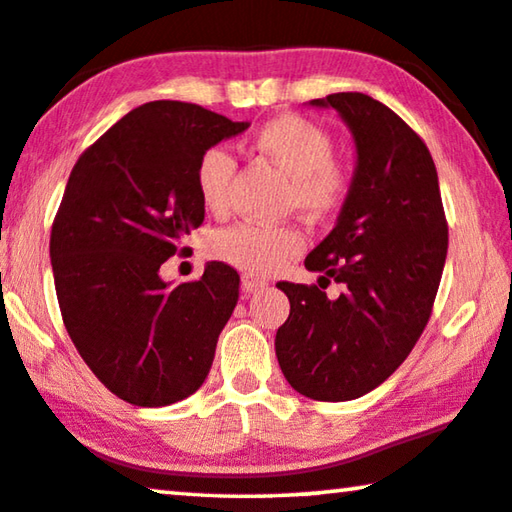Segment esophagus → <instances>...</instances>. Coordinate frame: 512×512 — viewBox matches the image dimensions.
<instances>
[{
    "label": "esophagus",
    "instance_id": "1",
    "mask_svg": "<svg viewBox=\"0 0 512 512\" xmlns=\"http://www.w3.org/2000/svg\"><path fill=\"white\" fill-rule=\"evenodd\" d=\"M266 285H269V282H266L264 278H259V275L246 273L241 278V287H243V291H246V294H257V291H262Z\"/></svg>",
    "mask_w": 512,
    "mask_h": 512
}]
</instances>
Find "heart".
Wrapping results in <instances>:
<instances>
[{
	"instance_id": "obj_1",
	"label": "heart",
	"mask_w": 512,
	"mask_h": 512,
	"mask_svg": "<svg viewBox=\"0 0 512 512\" xmlns=\"http://www.w3.org/2000/svg\"><path fill=\"white\" fill-rule=\"evenodd\" d=\"M257 152L269 157L289 177V205L323 218L337 212L351 189V173L332 159L335 143L326 129L303 116H278L264 123L253 136ZM232 154L209 148L196 166V189L205 209L223 214L230 207L234 180ZM305 248V237L296 225L239 223L216 232L209 253L221 262L250 275L278 271Z\"/></svg>"
}]
</instances>
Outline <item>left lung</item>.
Listing matches in <instances>:
<instances>
[{
    "label": "left lung",
    "mask_w": 512,
    "mask_h": 512,
    "mask_svg": "<svg viewBox=\"0 0 512 512\" xmlns=\"http://www.w3.org/2000/svg\"><path fill=\"white\" fill-rule=\"evenodd\" d=\"M312 107L335 109L355 141L351 189L332 232L305 259L319 287L278 282L289 319L275 355L289 385L314 401L371 392L408 358L440 287L449 227L426 143L364 93H332ZM330 279L345 294L330 301Z\"/></svg>",
    "instance_id": "1"
}]
</instances>
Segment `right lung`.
Here are the masks:
<instances>
[{"instance_id":"obj_1","label":"right lung","mask_w":512,"mask_h":512,"mask_svg":"<svg viewBox=\"0 0 512 512\" xmlns=\"http://www.w3.org/2000/svg\"><path fill=\"white\" fill-rule=\"evenodd\" d=\"M248 127L198 104L148 102L72 168L50 237L56 298L72 344L118 399L177 403L212 369L239 273L209 262L200 280L170 287L159 269L205 221L200 154Z\"/></svg>"}]
</instances>
